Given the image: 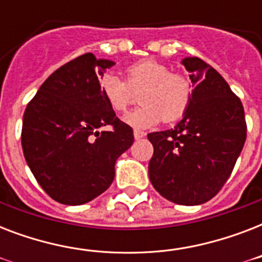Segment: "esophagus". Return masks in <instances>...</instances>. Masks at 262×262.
<instances>
[{
	"instance_id": "1",
	"label": "esophagus",
	"mask_w": 262,
	"mask_h": 262,
	"mask_svg": "<svg viewBox=\"0 0 262 262\" xmlns=\"http://www.w3.org/2000/svg\"><path fill=\"white\" fill-rule=\"evenodd\" d=\"M133 135H135L136 140H140V139H143L144 136H145V133H144V132H141V130H137V129H135Z\"/></svg>"
}]
</instances>
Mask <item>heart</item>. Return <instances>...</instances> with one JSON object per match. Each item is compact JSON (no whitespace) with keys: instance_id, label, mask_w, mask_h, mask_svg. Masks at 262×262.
I'll use <instances>...</instances> for the list:
<instances>
[{"instance_id":"b5f03b06","label":"heart","mask_w":262,"mask_h":262,"mask_svg":"<svg viewBox=\"0 0 262 262\" xmlns=\"http://www.w3.org/2000/svg\"><path fill=\"white\" fill-rule=\"evenodd\" d=\"M126 81L115 73H104L99 79L103 98L115 113H125L133 102V91H140L139 108L125 117L135 127H149L182 118L193 98V83L183 73H175L166 63L143 59L127 67Z\"/></svg>"}]
</instances>
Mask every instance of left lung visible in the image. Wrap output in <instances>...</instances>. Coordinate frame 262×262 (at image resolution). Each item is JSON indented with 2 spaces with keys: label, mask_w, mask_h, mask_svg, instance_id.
Wrapping results in <instances>:
<instances>
[{
  "label": "left lung",
  "mask_w": 262,
  "mask_h": 262,
  "mask_svg": "<svg viewBox=\"0 0 262 262\" xmlns=\"http://www.w3.org/2000/svg\"><path fill=\"white\" fill-rule=\"evenodd\" d=\"M193 98L174 129L154 132L148 172L156 191L181 205H200L223 187L244 148V106L217 72L197 57L182 59Z\"/></svg>",
  "instance_id": "1"
}]
</instances>
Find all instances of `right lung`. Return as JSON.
<instances>
[{"label": "right lung", "instance_id": "add662e5", "mask_svg": "<svg viewBox=\"0 0 262 262\" xmlns=\"http://www.w3.org/2000/svg\"><path fill=\"white\" fill-rule=\"evenodd\" d=\"M114 65L87 53L51 73L23 117L24 158L42 189L65 205H81L107 190L115 162L135 141L104 100L99 76ZM107 124L111 132H99Z\"/></svg>", "mask_w": 262, "mask_h": 262}]
</instances>
